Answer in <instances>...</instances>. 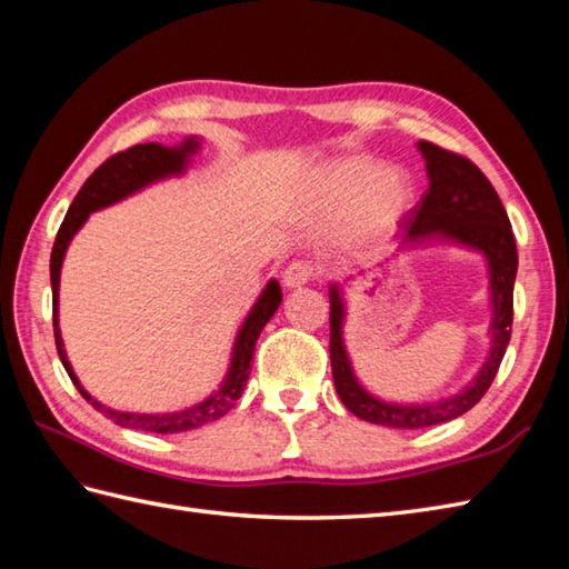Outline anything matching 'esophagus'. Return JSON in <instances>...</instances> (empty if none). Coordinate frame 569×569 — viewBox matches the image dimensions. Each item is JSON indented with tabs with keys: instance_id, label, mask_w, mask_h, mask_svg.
<instances>
[{
	"instance_id": "obj_1",
	"label": "esophagus",
	"mask_w": 569,
	"mask_h": 569,
	"mask_svg": "<svg viewBox=\"0 0 569 569\" xmlns=\"http://www.w3.org/2000/svg\"><path fill=\"white\" fill-rule=\"evenodd\" d=\"M312 278V266L306 261H293L286 266V271L281 273V283L288 291H293V288L306 286Z\"/></svg>"
}]
</instances>
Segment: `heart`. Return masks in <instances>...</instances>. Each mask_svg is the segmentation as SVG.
<instances>
[{
  "mask_svg": "<svg viewBox=\"0 0 569 569\" xmlns=\"http://www.w3.org/2000/svg\"><path fill=\"white\" fill-rule=\"evenodd\" d=\"M413 198V180L403 168H381L371 156H345L320 171L310 210L330 212L347 202L340 237L347 244H365L396 232Z\"/></svg>",
  "mask_w": 569,
  "mask_h": 569,
  "instance_id": "1",
  "label": "heart"
}]
</instances>
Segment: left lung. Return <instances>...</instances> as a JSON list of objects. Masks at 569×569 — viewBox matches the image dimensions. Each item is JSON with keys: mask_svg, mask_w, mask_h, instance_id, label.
I'll use <instances>...</instances> for the list:
<instances>
[{"mask_svg": "<svg viewBox=\"0 0 569 569\" xmlns=\"http://www.w3.org/2000/svg\"><path fill=\"white\" fill-rule=\"evenodd\" d=\"M426 159L428 192L418 208L408 214V232L398 249H420L432 244H452L481 253L489 271V355L477 377L450 398L426 403H396L373 396L359 381L345 345L347 298L342 283H330V361L332 379L340 401L349 413L383 428H430L465 416L487 393L497 377L513 322V283L518 253L513 229L497 190L479 168L465 156L445 151L430 141H418Z\"/></svg>", "mask_w": 569, "mask_h": 569, "instance_id": "1", "label": "left lung"}]
</instances>
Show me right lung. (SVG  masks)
<instances>
[{
    "label": "right lung",
    "instance_id": "right-lung-1",
    "mask_svg": "<svg viewBox=\"0 0 569 569\" xmlns=\"http://www.w3.org/2000/svg\"><path fill=\"white\" fill-rule=\"evenodd\" d=\"M200 137H188L176 147H163V143H139V147H131L122 153L107 159L98 171H94L80 192L72 200L68 208V214L63 224L58 229L56 244L51 251V288H53V332H56V347H58V357L63 361V367L68 371V377L76 383V389L80 396L88 401L92 408H98L100 413H104L110 420H114L117 426L131 428V430H143V432H186V430H196L200 426H208L212 420H220L229 408H234L241 391L249 381L251 373V357H253V347H257V340L261 330L266 328V322L273 318V312L281 306V286H278L276 278H271L266 283L263 291L259 293L257 303L251 306L247 312L244 322L239 325L234 345H232V355H229V367L224 379L220 386L208 396L202 398L200 403H192L183 410H171V413H129V410H114L100 403L98 398H92L80 379L76 377V371L70 367V359L66 355L63 347V337H60V325H58V291H60V269H63V259L66 251L70 247L72 237H76L82 224L88 222V217L98 210L110 208L114 202H122L129 196H137L139 190L149 188L159 180L168 178H178L188 171L190 159L200 151Z\"/></svg>",
    "mask_w": 569,
    "mask_h": 569
}]
</instances>
